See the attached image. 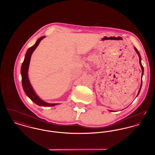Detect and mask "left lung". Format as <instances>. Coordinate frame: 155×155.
Listing matches in <instances>:
<instances>
[{
	"label": "left lung",
	"mask_w": 155,
	"mask_h": 155,
	"mask_svg": "<svg viewBox=\"0 0 155 155\" xmlns=\"http://www.w3.org/2000/svg\"><path fill=\"white\" fill-rule=\"evenodd\" d=\"M134 49H135V52H137V53L138 54V56H139V59H140V67H141V69H142V76H141V77L142 78V76H143V67L142 66V63H141V57H140V53H139L138 52V51L137 49V48H135L134 47ZM142 80H141V84H140V88L139 89V91H138V95H137V96L139 95V94H140V89H141V87H142ZM110 111H114L113 110H109Z\"/></svg>",
	"instance_id": "8db88e82"
}]
</instances>
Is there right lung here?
Here are the masks:
<instances>
[{
  "label": "right lung",
  "mask_w": 155,
  "mask_h": 155,
  "mask_svg": "<svg viewBox=\"0 0 155 155\" xmlns=\"http://www.w3.org/2000/svg\"><path fill=\"white\" fill-rule=\"evenodd\" d=\"M45 38V36L39 38L36 42V43L32 46L30 47L26 52L24 61L22 62V66L21 68V74L22 77V85L23 89L30 99L34 102L37 105L44 107H50V106H54L58 105L59 103H49L45 102L42 99H41L38 96L36 92L34 90L31 83H30L29 78H28V68L30 65V60L31 58V55L32 53L35 50L38 45L39 44L40 42Z\"/></svg>",
  "instance_id": "add662e5"
}]
</instances>
